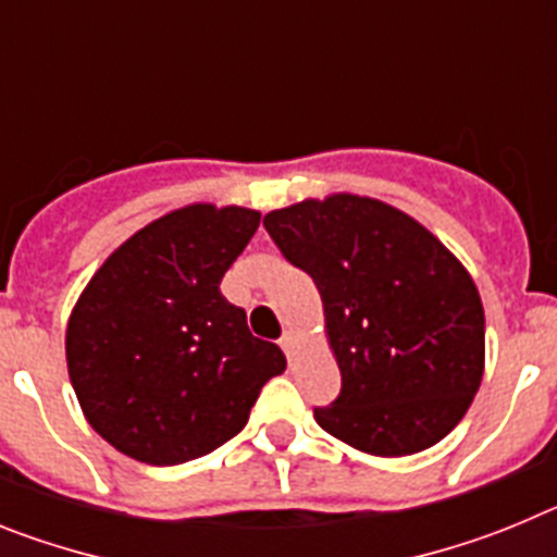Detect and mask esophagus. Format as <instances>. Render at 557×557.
Wrapping results in <instances>:
<instances>
[{"mask_svg":"<svg viewBox=\"0 0 557 557\" xmlns=\"http://www.w3.org/2000/svg\"><path fill=\"white\" fill-rule=\"evenodd\" d=\"M278 346H282V351L287 354V357H293V351H295V332H284L282 334V339H278Z\"/></svg>","mask_w":557,"mask_h":557,"instance_id":"34e87169","label":"esophagus"}]
</instances>
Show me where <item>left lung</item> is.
<instances>
[{
    "mask_svg": "<svg viewBox=\"0 0 557 557\" xmlns=\"http://www.w3.org/2000/svg\"><path fill=\"white\" fill-rule=\"evenodd\" d=\"M264 228L321 293L343 385L314 421L376 457L444 441L485 371V312L460 259L405 211L346 191L270 211Z\"/></svg>",
    "mask_w": 557,
    "mask_h": 557,
    "instance_id": "left-lung-1",
    "label": "left lung"
}]
</instances>
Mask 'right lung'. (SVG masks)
<instances>
[{
    "label": "right lung",
    "instance_id": "obj_1",
    "mask_svg": "<svg viewBox=\"0 0 557 557\" xmlns=\"http://www.w3.org/2000/svg\"><path fill=\"white\" fill-rule=\"evenodd\" d=\"M259 220L243 206L170 211L113 250L77 298L69 379L88 424L122 455L147 466L209 455L287 368L220 293Z\"/></svg>",
    "mask_w": 557,
    "mask_h": 557
}]
</instances>
